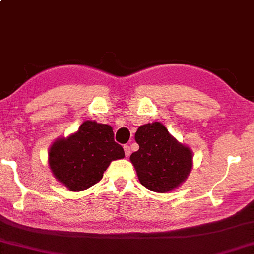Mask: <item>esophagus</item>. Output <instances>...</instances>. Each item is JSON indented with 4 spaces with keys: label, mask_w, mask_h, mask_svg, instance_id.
I'll return each mask as SVG.
<instances>
[{
    "label": "esophagus",
    "mask_w": 254,
    "mask_h": 254,
    "mask_svg": "<svg viewBox=\"0 0 254 254\" xmlns=\"http://www.w3.org/2000/svg\"><path fill=\"white\" fill-rule=\"evenodd\" d=\"M124 150H125V155H126V157H128L130 155V147L128 145H125L124 146Z\"/></svg>",
    "instance_id": "obj_1"
}]
</instances>
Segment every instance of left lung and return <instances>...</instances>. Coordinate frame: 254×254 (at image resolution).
I'll list each match as a JSON object with an SVG mask.
<instances>
[{
    "label": "left lung",
    "mask_w": 254,
    "mask_h": 254,
    "mask_svg": "<svg viewBox=\"0 0 254 254\" xmlns=\"http://www.w3.org/2000/svg\"><path fill=\"white\" fill-rule=\"evenodd\" d=\"M139 149L130 155L141 185L157 193L174 190L188 179L193 167V153L168 132L163 124H145L137 129Z\"/></svg>",
    "instance_id": "1"
}]
</instances>
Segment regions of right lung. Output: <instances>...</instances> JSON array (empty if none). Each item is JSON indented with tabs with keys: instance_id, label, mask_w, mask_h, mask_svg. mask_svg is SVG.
I'll return each mask as SVG.
<instances>
[{
	"instance_id": "add662e5",
	"label": "right lung",
	"mask_w": 254,
	"mask_h": 254,
	"mask_svg": "<svg viewBox=\"0 0 254 254\" xmlns=\"http://www.w3.org/2000/svg\"><path fill=\"white\" fill-rule=\"evenodd\" d=\"M124 157V148L114 139L113 127L87 120L74 134L53 141L49 166L61 184L79 192L98 183L109 164Z\"/></svg>"
}]
</instances>
